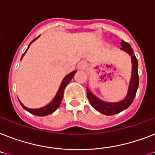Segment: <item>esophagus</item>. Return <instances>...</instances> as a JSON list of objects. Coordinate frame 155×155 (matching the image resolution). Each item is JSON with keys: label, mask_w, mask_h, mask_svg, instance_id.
Instances as JSON below:
<instances>
[{"label": "esophagus", "mask_w": 155, "mask_h": 155, "mask_svg": "<svg viewBox=\"0 0 155 155\" xmlns=\"http://www.w3.org/2000/svg\"><path fill=\"white\" fill-rule=\"evenodd\" d=\"M87 67V64L85 61H80L79 64H78V68L80 69V70H84Z\"/></svg>", "instance_id": "obj_1"}]
</instances>
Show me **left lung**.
<instances>
[{"label": "left lung", "mask_w": 155, "mask_h": 155, "mask_svg": "<svg viewBox=\"0 0 155 155\" xmlns=\"http://www.w3.org/2000/svg\"><path fill=\"white\" fill-rule=\"evenodd\" d=\"M121 46L122 50L127 52L131 56L132 61L131 79H130V85H129V88H128L127 95L124 98V99L120 102H118V103H107V102L102 101L93 95L89 91V89L87 87V97L91 105L99 112L103 114H106V115H112V114H118V113L123 111V110L127 109L134 100L135 95H136L137 89L139 87V74H138V60L136 59V56L134 55V51H133L131 46L128 43L125 42L123 40L121 41Z\"/></svg>", "instance_id": "left-lung-1"}]
</instances>
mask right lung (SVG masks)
I'll return each mask as SVG.
<instances>
[{
	"label": "right lung",
	"instance_id": "obj_1",
	"mask_svg": "<svg viewBox=\"0 0 155 155\" xmlns=\"http://www.w3.org/2000/svg\"><path fill=\"white\" fill-rule=\"evenodd\" d=\"M38 37H36V39H34L33 41L30 43L29 45H28V48L26 49V51H25V53H24L23 55H22V56H21V60H22V58H23V56H25V52L27 51V50L28 49V48H29V46L31 45V44H32L33 41H36V39L38 38ZM75 72H76V71H73L72 72H71V73L68 74V75L65 76L64 79L63 80L62 83H61V85H60V88H59V90H58L56 95L55 96V98L53 99V100H52V101H51L50 104H48L47 106L43 107H41V108H37V109H30V108H27L26 107L24 106L23 104H22V103H21V102L19 100L20 104H21V106L23 107V108H25V110H27V111H28V112H30L31 114H32L37 115V116H45V115H48V114H51V113L54 112V111H55V110H56V109L59 107H60V103H61V101H62L63 96H64V88L66 87L67 85L68 84L69 82L71 81V79L73 78V76H74V75L75 74Z\"/></svg>",
	"mask_w": 155,
	"mask_h": 155
}]
</instances>
